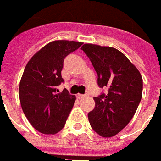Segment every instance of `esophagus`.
<instances>
[{"label":"esophagus","mask_w":161,"mask_h":161,"mask_svg":"<svg viewBox=\"0 0 161 161\" xmlns=\"http://www.w3.org/2000/svg\"><path fill=\"white\" fill-rule=\"evenodd\" d=\"M86 95H85V94H76V97L78 98V99H83V98H85L86 97Z\"/></svg>","instance_id":"1"}]
</instances>
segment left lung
<instances>
[{"instance_id":"left-lung-1","label":"left lung","mask_w":161,"mask_h":161,"mask_svg":"<svg viewBox=\"0 0 161 161\" xmlns=\"http://www.w3.org/2000/svg\"><path fill=\"white\" fill-rule=\"evenodd\" d=\"M81 49L97 73L98 86L108 88L107 93L93 97L95 107L88 113L92 128L103 137L116 136L130 122L141 102V74L115 48L86 43Z\"/></svg>"}]
</instances>
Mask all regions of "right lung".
<instances>
[{
  "mask_svg": "<svg viewBox=\"0 0 161 161\" xmlns=\"http://www.w3.org/2000/svg\"><path fill=\"white\" fill-rule=\"evenodd\" d=\"M82 42L53 41L30 58L19 83V100L23 112L34 128L44 135L61 130L74 106L75 95L58 86L63 83L61 70L65 58Z\"/></svg>",
  "mask_w": 161,
  "mask_h": 161,
  "instance_id": "right-lung-1",
  "label": "right lung"
}]
</instances>
